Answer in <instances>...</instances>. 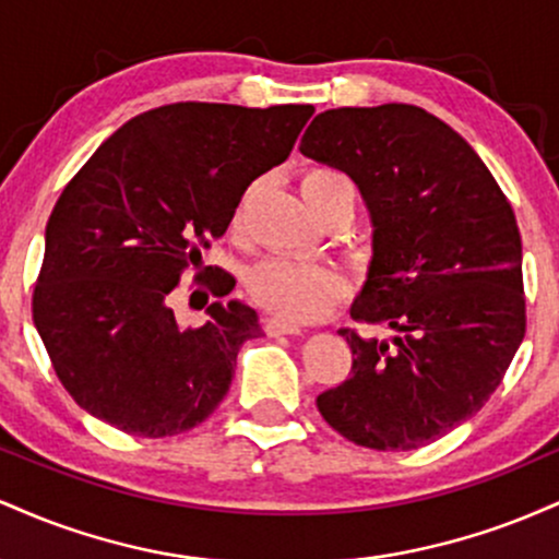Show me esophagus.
I'll use <instances>...</instances> for the list:
<instances>
[{"mask_svg":"<svg viewBox=\"0 0 559 559\" xmlns=\"http://www.w3.org/2000/svg\"><path fill=\"white\" fill-rule=\"evenodd\" d=\"M265 331L271 333V336H297V333H301V325L292 323V320H284V318H267Z\"/></svg>","mask_w":559,"mask_h":559,"instance_id":"1","label":"esophagus"}]
</instances>
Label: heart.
I'll use <instances>...</instances> for the list:
<instances>
[{"label":"heart","mask_w":559,"mask_h":559,"mask_svg":"<svg viewBox=\"0 0 559 559\" xmlns=\"http://www.w3.org/2000/svg\"><path fill=\"white\" fill-rule=\"evenodd\" d=\"M301 197L316 213L336 199L355 204V186L336 168H310L299 178ZM249 294L258 305L288 320H316L333 310L349 292V281L325 262L267 258L249 271Z\"/></svg>","instance_id":"1"}]
</instances>
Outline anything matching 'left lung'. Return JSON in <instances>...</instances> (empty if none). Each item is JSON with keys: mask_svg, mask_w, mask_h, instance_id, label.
Wrapping results in <instances>:
<instances>
[{"mask_svg": "<svg viewBox=\"0 0 559 559\" xmlns=\"http://www.w3.org/2000/svg\"><path fill=\"white\" fill-rule=\"evenodd\" d=\"M299 152L360 189L373 258L349 316L391 331H338L352 376L320 415L378 452L431 444L484 407L525 336L515 213L476 150L415 105L320 112Z\"/></svg>", "mask_w": 559, "mask_h": 559, "instance_id": "left-lung-1", "label": "left lung"}]
</instances>
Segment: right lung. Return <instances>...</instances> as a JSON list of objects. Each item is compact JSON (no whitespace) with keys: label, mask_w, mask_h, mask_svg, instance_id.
I'll return each mask as SVG.
<instances>
[{"label":"right lung","mask_w":559,"mask_h":559,"mask_svg":"<svg viewBox=\"0 0 559 559\" xmlns=\"http://www.w3.org/2000/svg\"><path fill=\"white\" fill-rule=\"evenodd\" d=\"M312 105L178 102L120 126L57 199L34 323L55 373L94 418L163 439L213 415L236 355L262 333L239 299L186 329L170 292L226 234L247 186L292 155ZM213 271V267H210ZM217 271V267H215ZM217 297L234 284L213 281Z\"/></svg>","instance_id":"add662e5"}]
</instances>
